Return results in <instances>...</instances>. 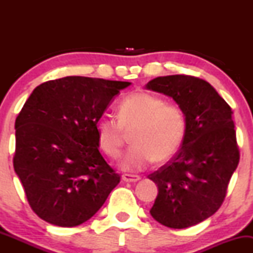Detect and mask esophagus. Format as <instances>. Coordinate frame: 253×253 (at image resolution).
<instances>
[{"label": "esophagus", "mask_w": 253, "mask_h": 253, "mask_svg": "<svg viewBox=\"0 0 253 253\" xmlns=\"http://www.w3.org/2000/svg\"><path fill=\"white\" fill-rule=\"evenodd\" d=\"M123 179L125 182H138L140 181L141 177L138 175H130V173H124Z\"/></svg>", "instance_id": "34e87169"}]
</instances>
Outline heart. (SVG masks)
Masks as SVG:
<instances>
[{"label": "heart", "mask_w": 253, "mask_h": 253, "mask_svg": "<svg viewBox=\"0 0 253 253\" xmlns=\"http://www.w3.org/2000/svg\"><path fill=\"white\" fill-rule=\"evenodd\" d=\"M187 130V118L179 104L145 91L127 95L118 106L117 119L104 118L96 124L97 141L107 156H121L125 133L133 145L121 161L126 171H141L156 161L164 163L175 156Z\"/></svg>", "instance_id": "obj_1"}]
</instances>
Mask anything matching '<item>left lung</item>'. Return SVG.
Instances as JSON below:
<instances>
[{
	"instance_id": "1",
	"label": "left lung",
	"mask_w": 253,
	"mask_h": 253,
	"mask_svg": "<svg viewBox=\"0 0 253 253\" xmlns=\"http://www.w3.org/2000/svg\"><path fill=\"white\" fill-rule=\"evenodd\" d=\"M146 88L172 97L187 118L181 149L170 162L147 176L158 185V196L150 213L167 227H190L221 207L239 163L231 107L199 77H157Z\"/></svg>"
}]
</instances>
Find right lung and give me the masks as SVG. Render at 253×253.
<instances>
[{
	"label": "right lung",
	"instance_id": "add662e5",
	"mask_svg": "<svg viewBox=\"0 0 253 253\" xmlns=\"http://www.w3.org/2000/svg\"><path fill=\"white\" fill-rule=\"evenodd\" d=\"M129 82L69 76L40 84L15 120L14 170L40 219L74 227L102 207L120 175L98 151L96 124Z\"/></svg>",
	"mask_w": 253,
	"mask_h": 253
}]
</instances>
